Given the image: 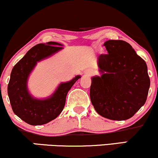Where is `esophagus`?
Wrapping results in <instances>:
<instances>
[{"mask_svg": "<svg viewBox=\"0 0 158 158\" xmlns=\"http://www.w3.org/2000/svg\"><path fill=\"white\" fill-rule=\"evenodd\" d=\"M93 72L91 71V70H90V69H87L86 71L85 72V73H84V75H85V76H87V77H89V76H91L93 75Z\"/></svg>", "mask_w": 158, "mask_h": 158, "instance_id": "esophagus-1", "label": "esophagus"}]
</instances>
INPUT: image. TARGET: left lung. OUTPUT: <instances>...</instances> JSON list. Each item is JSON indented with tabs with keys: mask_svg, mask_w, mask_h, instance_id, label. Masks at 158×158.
<instances>
[{
	"mask_svg": "<svg viewBox=\"0 0 158 158\" xmlns=\"http://www.w3.org/2000/svg\"><path fill=\"white\" fill-rule=\"evenodd\" d=\"M103 45L108 54L98 58L102 75L91 78V103L103 117L128 119L147 100L150 86L147 64L123 40H108Z\"/></svg>",
	"mask_w": 158,
	"mask_h": 158,
	"instance_id": "obj_1",
	"label": "left lung"
}]
</instances>
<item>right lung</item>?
<instances>
[{
	"label": "right lung",
	"mask_w": 158,
	"mask_h": 158,
	"mask_svg": "<svg viewBox=\"0 0 158 158\" xmlns=\"http://www.w3.org/2000/svg\"><path fill=\"white\" fill-rule=\"evenodd\" d=\"M62 44L55 42L38 44L27 52L13 67L8 84V95L14 113L31 125H42L55 119L64 108L69 89L81 76L61 83L54 94L45 100L33 98L27 89L29 74L36 63L61 50Z\"/></svg>",
	"instance_id": "obj_1"
}]
</instances>
